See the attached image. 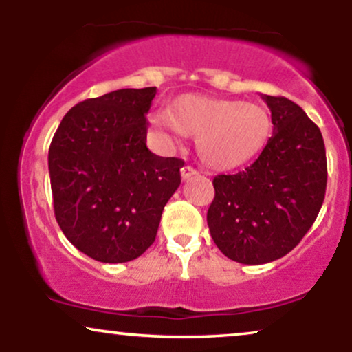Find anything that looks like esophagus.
Returning <instances> with one entry per match:
<instances>
[{
	"instance_id": "esophagus-1",
	"label": "esophagus",
	"mask_w": 352,
	"mask_h": 352,
	"mask_svg": "<svg viewBox=\"0 0 352 352\" xmlns=\"http://www.w3.org/2000/svg\"><path fill=\"white\" fill-rule=\"evenodd\" d=\"M180 175H182V180H188L190 177L197 175V170L193 167H190V165H185V167H182Z\"/></svg>"
}]
</instances>
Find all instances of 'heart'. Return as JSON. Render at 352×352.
<instances>
[{"label": "heart", "mask_w": 352, "mask_h": 352, "mask_svg": "<svg viewBox=\"0 0 352 352\" xmlns=\"http://www.w3.org/2000/svg\"><path fill=\"white\" fill-rule=\"evenodd\" d=\"M164 142L177 145L197 137L200 159L215 170H232L260 155L273 134L272 116L260 104L185 94L170 111L160 109L148 119Z\"/></svg>", "instance_id": "1"}]
</instances>
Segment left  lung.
<instances>
[{
	"mask_svg": "<svg viewBox=\"0 0 352 352\" xmlns=\"http://www.w3.org/2000/svg\"><path fill=\"white\" fill-rule=\"evenodd\" d=\"M273 135L254 162L213 179L207 223L230 260L263 265L285 256L308 233L326 193L324 140L306 112L286 98L261 96Z\"/></svg>",
	"mask_w": 352,
	"mask_h": 352,
	"instance_id": "left-lung-1",
	"label": "left lung"
}]
</instances>
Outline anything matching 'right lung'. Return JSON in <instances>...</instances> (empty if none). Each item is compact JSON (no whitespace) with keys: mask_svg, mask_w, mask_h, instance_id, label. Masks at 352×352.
<instances>
[{"mask_svg":"<svg viewBox=\"0 0 352 352\" xmlns=\"http://www.w3.org/2000/svg\"><path fill=\"white\" fill-rule=\"evenodd\" d=\"M155 87L119 89L64 116L47 155L54 215L79 252L102 263L135 260L153 243L184 160L145 145Z\"/></svg>","mask_w":352,"mask_h":352,"instance_id":"obj_1","label":"right lung"}]
</instances>
